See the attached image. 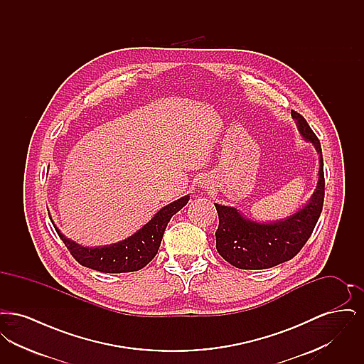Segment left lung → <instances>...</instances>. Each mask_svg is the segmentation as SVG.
<instances>
[{"label": "left lung", "instance_id": "1", "mask_svg": "<svg viewBox=\"0 0 364 364\" xmlns=\"http://www.w3.org/2000/svg\"><path fill=\"white\" fill-rule=\"evenodd\" d=\"M297 129L311 141L319 154L318 184L310 202L292 215L274 223H257L242 217L237 208L215 203L220 224L215 232L218 254L230 264L244 270H260L291 260L311 236L323 208L325 176L319 139L306 119L292 110Z\"/></svg>", "mask_w": 364, "mask_h": 364}]
</instances>
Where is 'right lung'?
<instances>
[{
	"instance_id": "1",
	"label": "right lung",
	"mask_w": 364,
	"mask_h": 364,
	"mask_svg": "<svg viewBox=\"0 0 364 364\" xmlns=\"http://www.w3.org/2000/svg\"><path fill=\"white\" fill-rule=\"evenodd\" d=\"M188 200L190 196L186 195L164 206L146 225L141 226L128 239L94 248L83 247L65 237L53 223L50 213L49 217L60 239L67 245L72 257L82 266L102 273H128L143 269L156 257L168 223L178 210L188 203Z\"/></svg>"
}]
</instances>
